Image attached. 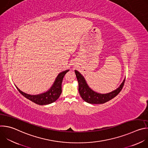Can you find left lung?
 <instances>
[{
  "instance_id": "obj_1",
  "label": "left lung",
  "mask_w": 148,
  "mask_h": 148,
  "mask_svg": "<svg viewBox=\"0 0 148 148\" xmlns=\"http://www.w3.org/2000/svg\"><path fill=\"white\" fill-rule=\"evenodd\" d=\"M75 73L78 82V91L81 98L86 102L92 104L103 103L115 97L122 90L125 81V79L119 87L114 91L102 94L92 91L87 85L84 77L78 71L75 70Z\"/></svg>"
}]
</instances>
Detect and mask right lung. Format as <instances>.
Here are the masks:
<instances>
[{"label": "right lung", "mask_w": 148, "mask_h": 148, "mask_svg": "<svg viewBox=\"0 0 148 148\" xmlns=\"http://www.w3.org/2000/svg\"><path fill=\"white\" fill-rule=\"evenodd\" d=\"M69 71V70H66L60 73L58 75L57 77L51 88L45 93L38 94L37 95H32L21 91L17 87H16L21 94L23 95L25 98H27L28 99L36 103V104L40 105L50 104L51 103L55 102L59 98L60 94H61L62 81L64 75Z\"/></svg>", "instance_id": "obj_1"}]
</instances>
